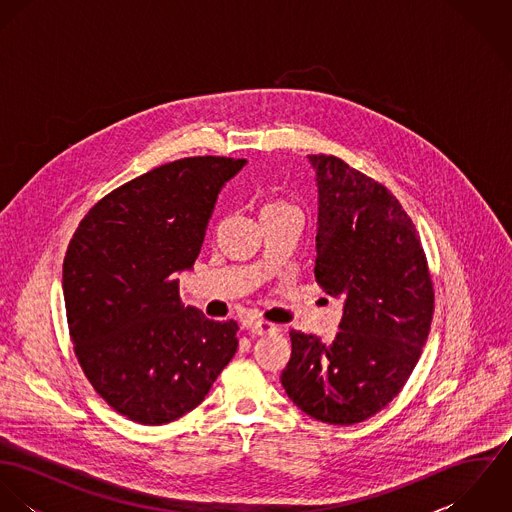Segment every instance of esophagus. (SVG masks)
I'll list each match as a JSON object with an SVG mask.
<instances>
[{
	"mask_svg": "<svg viewBox=\"0 0 512 512\" xmlns=\"http://www.w3.org/2000/svg\"><path fill=\"white\" fill-rule=\"evenodd\" d=\"M246 329L252 333V335H272L278 331V327L274 323H268V321H250L246 325Z\"/></svg>",
	"mask_w": 512,
	"mask_h": 512,
	"instance_id": "esophagus-1",
	"label": "esophagus"
}]
</instances>
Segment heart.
Segmentation results:
<instances>
[{
    "instance_id": "heart-1",
    "label": "heart",
    "mask_w": 512,
    "mask_h": 512,
    "mask_svg": "<svg viewBox=\"0 0 512 512\" xmlns=\"http://www.w3.org/2000/svg\"><path fill=\"white\" fill-rule=\"evenodd\" d=\"M268 207H280V203H272V205H268Z\"/></svg>"
}]
</instances>
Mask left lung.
<instances>
[{
  "label": "left lung",
  "mask_w": 512,
  "mask_h": 512,
  "mask_svg": "<svg viewBox=\"0 0 512 512\" xmlns=\"http://www.w3.org/2000/svg\"><path fill=\"white\" fill-rule=\"evenodd\" d=\"M317 185L315 280L343 299L331 345L290 331L282 386L307 416L351 426L406 384L426 345L434 290L420 236L398 199L333 155H307Z\"/></svg>",
  "instance_id": "left-lung-1"
}]
</instances>
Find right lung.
Returning a JSON list of instances; mask_svg holds the SVG:
<instances>
[{
  "label": "right lung",
  "instance_id": "1",
  "mask_svg": "<svg viewBox=\"0 0 512 512\" xmlns=\"http://www.w3.org/2000/svg\"><path fill=\"white\" fill-rule=\"evenodd\" d=\"M246 159L185 157L151 169L80 220L63 262L76 359L122 416L161 426L197 408L236 353V321L179 299L222 187Z\"/></svg>",
  "mask_w": 512,
  "mask_h": 512
}]
</instances>
